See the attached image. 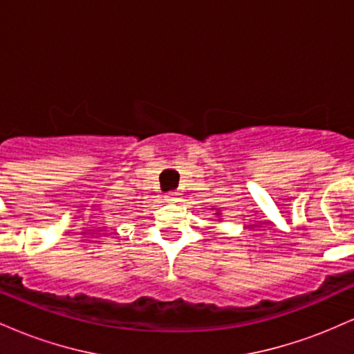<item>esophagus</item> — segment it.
Here are the masks:
<instances>
[{"mask_svg": "<svg viewBox=\"0 0 354 354\" xmlns=\"http://www.w3.org/2000/svg\"><path fill=\"white\" fill-rule=\"evenodd\" d=\"M176 196H178V193H176V191H168V193L165 194V200H168V201H173L174 198H176Z\"/></svg>", "mask_w": 354, "mask_h": 354, "instance_id": "1", "label": "esophagus"}]
</instances>
